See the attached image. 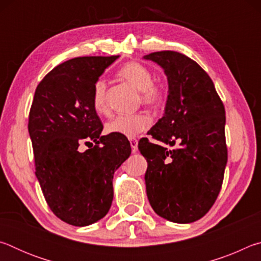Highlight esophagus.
Masks as SVG:
<instances>
[{
    "label": "esophagus",
    "mask_w": 261,
    "mask_h": 261,
    "mask_svg": "<svg viewBox=\"0 0 261 261\" xmlns=\"http://www.w3.org/2000/svg\"><path fill=\"white\" fill-rule=\"evenodd\" d=\"M130 145L132 148V153H136L138 151V140L137 139H130Z\"/></svg>",
    "instance_id": "obj_1"
}]
</instances>
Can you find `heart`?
I'll return each mask as SVG.
<instances>
[{"instance_id": "1", "label": "heart", "mask_w": 261, "mask_h": 261, "mask_svg": "<svg viewBox=\"0 0 261 261\" xmlns=\"http://www.w3.org/2000/svg\"><path fill=\"white\" fill-rule=\"evenodd\" d=\"M118 76L141 93V100L147 106H158L161 102L162 88L153 83V74L147 67L138 62H130L122 67ZM92 103L98 114L107 112V84L102 79L96 81L92 92ZM151 124L149 117L145 114L117 115L106 123L108 134H116L126 138H134L145 131Z\"/></svg>"}]
</instances>
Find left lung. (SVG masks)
Here are the masks:
<instances>
[{
	"label": "left lung",
	"instance_id": "obj_1",
	"mask_svg": "<svg viewBox=\"0 0 261 261\" xmlns=\"http://www.w3.org/2000/svg\"><path fill=\"white\" fill-rule=\"evenodd\" d=\"M165 71L168 96L162 118L148 135L174 146L140 139L147 161L148 201L158 215L176 223L201 219L219 196L227 165L226 112L214 84L197 62L173 50L145 55Z\"/></svg>",
	"mask_w": 261,
	"mask_h": 261
}]
</instances>
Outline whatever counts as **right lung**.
<instances>
[{
	"label": "right lung",
	"instance_id": "1",
	"mask_svg": "<svg viewBox=\"0 0 261 261\" xmlns=\"http://www.w3.org/2000/svg\"><path fill=\"white\" fill-rule=\"evenodd\" d=\"M118 57H76L57 65L38 85L30 110L35 176L53 213L76 227L108 213L114 173L131 154L124 137L101 136L92 103L95 82ZM84 142L91 146L81 152Z\"/></svg>",
	"mask_w": 261,
	"mask_h": 261
}]
</instances>
